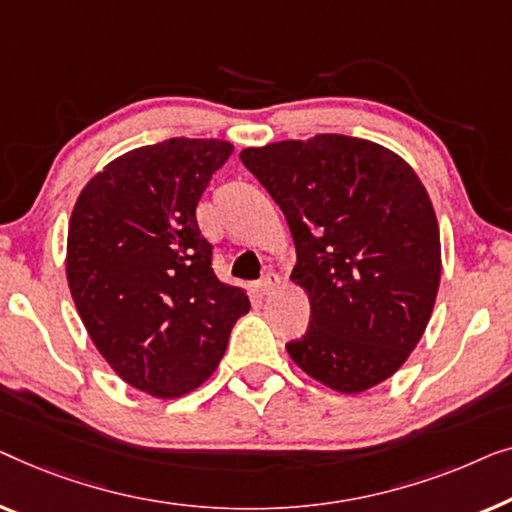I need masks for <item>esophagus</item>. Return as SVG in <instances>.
Segmentation results:
<instances>
[{
  "mask_svg": "<svg viewBox=\"0 0 512 512\" xmlns=\"http://www.w3.org/2000/svg\"><path fill=\"white\" fill-rule=\"evenodd\" d=\"M280 287V276L278 273H266V278L259 283V290L262 294H273Z\"/></svg>",
  "mask_w": 512,
  "mask_h": 512,
  "instance_id": "esophagus-1",
  "label": "esophagus"
}]
</instances>
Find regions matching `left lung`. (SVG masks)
I'll return each mask as SVG.
<instances>
[{
  "instance_id": "left-lung-1",
  "label": "left lung",
  "mask_w": 512,
  "mask_h": 512,
  "mask_svg": "<svg viewBox=\"0 0 512 512\" xmlns=\"http://www.w3.org/2000/svg\"><path fill=\"white\" fill-rule=\"evenodd\" d=\"M290 225L311 325L287 355L329 390L362 394L420 343L441 285L427 187L380 143L315 134L241 150Z\"/></svg>"
}]
</instances>
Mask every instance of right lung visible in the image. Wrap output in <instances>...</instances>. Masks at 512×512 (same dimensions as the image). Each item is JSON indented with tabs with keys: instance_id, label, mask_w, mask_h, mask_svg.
<instances>
[{
	"instance_id": "1",
	"label": "right lung",
	"mask_w": 512,
	"mask_h": 512,
	"mask_svg": "<svg viewBox=\"0 0 512 512\" xmlns=\"http://www.w3.org/2000/svg\"><path fill=\"white\" fill-rule=\"evenodd\" d=\"M234 153L220 139L134 148L78 194L67 234V283L99 355L120 380L178 399L218 369L243 287L215 276L197 204Z\"/></svg>"
}]
</instances>
